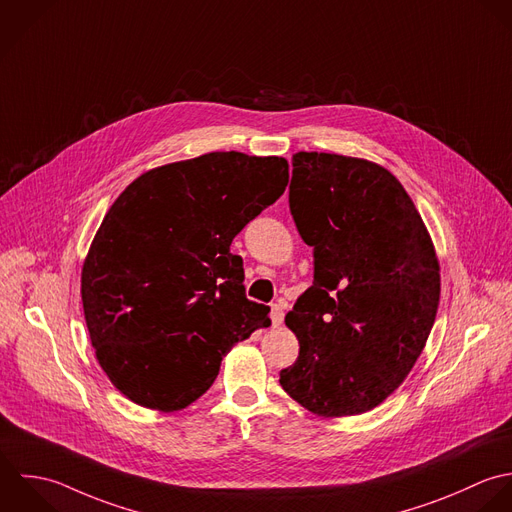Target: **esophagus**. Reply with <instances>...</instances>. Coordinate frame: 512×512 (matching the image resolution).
<instances>
[{
  "label": "esophagus",
  "mask_w": 512,
  "mask_h": 512,
  "mask_svg": "<svg viewBox=\"0 0 512 512\" xmlns=\"http://www.w3.org/2000/svg\"><path fill=\"white\" fill-rule=\"evenodd\" d=\"M270 320H272V326H274V328H278V326L282 324V320H284V310H282V306H278V304H272V306H270Z\"/></svg>",
  "instance_id": "34e87169"
}]
</instances>
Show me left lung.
Wrapping results in <instances>:
<instances>
[{"label":"left lung","instance_id":"left-lung-1","mask_svg":"<svg viewBox=\"0 0 512 512\" xmlns=\"http://www.w3.org/2000/svg\"><path fill=\"white\" fill-rule=\"evenodd\" d=\"M290 212L314 248V284L286 316L300 341L284 391L320 417L359 415L409 375L441 294L431 236L401 182L330 153L292 157Z\"/></svg>","mask_w":512,"mask_h":512}]
</instances>
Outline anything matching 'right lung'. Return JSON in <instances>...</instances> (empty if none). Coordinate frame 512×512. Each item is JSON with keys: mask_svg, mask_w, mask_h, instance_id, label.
<instances>
[{"mask_svg": "<svg viewBox=\"0 0 512 512\" xmlns=\"http://www.w3.org/2000/svg\"><path fill=\"white\" fill-rule=\"evenodd\" d=\"M288 161L208 153L141 174L105 214L81 272L95 355L133 403L178 411L236 341L268 328L234 236L288 186Z\"/></svg>", "mask_w": 512, "mask_h": 512, "instance_id": "add662e5", "label": "right lung"}]
</instances>
